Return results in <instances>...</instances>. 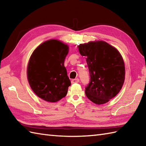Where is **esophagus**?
Returning <instances> with one entry per match:
<instances>
[{
  "label": "esophagus",
  "instance_id": "esophagus-1",
  "mask_svg": "<svg viewBox=\"0 0 146 146\" xmlns=\"http://www.w3.org/2000/svg\"><path fill=\"white\" fill-rule=\"evenodd\" d=\"M80 82V80L78 78H76V79H73L71 80V83H77Z\"/></svg>",
  "mask_w": 146,
  "mask_h": 146
}]
</instances>
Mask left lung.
<instances>
[{
  "mask_svg": "<svg viewBox=\"0 0 146 146\" xmlns=\"http://www.w3.org/2000/svg\"><path fill=\"white\" fill-rule=\"evenodd\" d=\"M86 57L90 82L86 97L97 105L106 104L120 92L125 81V64L117 49L104 41H90L78 46Z\"/></svg>",
  "mask_w": 146,
  "mask_h": 146,
  "instance_id": "8db88e82",
  "label": "left lung"
}]
</instances>
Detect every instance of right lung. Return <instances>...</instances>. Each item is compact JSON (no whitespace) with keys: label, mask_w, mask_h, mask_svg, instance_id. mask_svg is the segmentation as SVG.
<instances>
[{"label":"right lung","mask_w":146,"mask_h":146,"mask_svg":"<svg viewBox=\"0 0 146 146\" xmlns=\"http://www.w3.org/2000/svg\"><path fill=\"white\" fill-rule=\"evenodd\" d=\"M69 46L51 39L41 43L31 56L27 76L35 94L43 100L54 103L64 97L71 82L64 63Z\"/></svg>","instance_id":"1"}]
</instances>
